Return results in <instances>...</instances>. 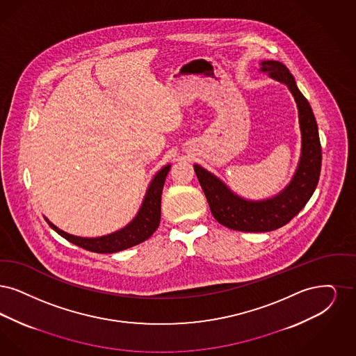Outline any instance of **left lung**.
Returning a JSON list of instances; mask_svg holds the SVG:
<instances>
[{
  "instance_id": "8db88e82",
  "label": "left lung",
  "mask_w": 356,
  "mask_h": 356,
  "mask_svg": "<svg viewBox=\"0 0 356 356\" xmlns=\"http://www.w3.org/2000/svg\"><path fill=\"white\" fill-rule=\"evenodd\" d=\"M261 66L262 72L284 83L294 95L302 133V153L291 182L275 197L263 201H248L236 195L214 174L194 165L213 217L220 225L238 232H273L289 223L314 194L322 166L318 124L309 101L299 92L293 74L282 62L262 61Z\"/></svg>"
}]
</instances>
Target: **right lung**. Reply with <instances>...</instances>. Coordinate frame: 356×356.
Returning a JSON list of instances; mask_svg holds the SVG:
<instances>
[{"label":"right lung","mask_w":356,"mask_h":356,"mask_svg":"<svg viewBox=\"0 0 356 356\" xmlns=\"http://www.w3.org/2000/svg\"><path fill=\"white\" fill-rule=\"evenodd\" d=\"M170 170V165H166L163 169L155 174L152 184L147 188L143 203L139 209L137 217L134 218L127 226L118 232L98 236V238H82L72 234L62 232L57 226L47 219L49 226L56 232H58L62 238L72 242L73 245L85 248L92 252L99 254H113L126 248H133L149 239L159 226L161 220V195L163 185L166 181V175Z\"/></svg>","instance_id":"add662e5"}]
</instances>
